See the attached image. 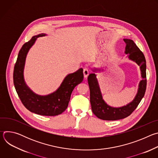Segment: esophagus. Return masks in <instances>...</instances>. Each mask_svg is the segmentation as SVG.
<instances>
[{"instance_id":"34e87169","label":"esophagus","mask_w":158,"mask_h":158,"mask_svg":"<svg viewBox=\"0 0 158 158\" xmlns=\"http://www.w3.org/2000/svg\"><path fill=\"white\" fill-rule=\"evenodd\" d=\"M83 74H84V77L85 78H87L88 75H89V71L87 68H84L83 69Z\"/></svg>"}]
</instances>
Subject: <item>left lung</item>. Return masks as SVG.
Wrapping results in <instances>:
<instances>
[{"instance_id":"left-lung-1","label":"left lung","mask_w":158,"mask_h":158,"mask_svg":"<svg viewBox=\"0 0 158 158\" xmlns=\"http://www.w3.org/2000/svg\"><path fill=\"white\" fill-rule=\"evenodd\" d=\"M126 43L125 53L129 54V58L136 62L139 66L143 80L141 81L138 92L136 98L127 105L121 107H112L102 99L98 81L94 73L90 74L87 78L90 90V102L93 113L99 119L106 121H116L124 119L132 114L136 109L144 96L146 85V62L142 51L136 44L131 39H124Z\"/></svg>"}]
</instances>
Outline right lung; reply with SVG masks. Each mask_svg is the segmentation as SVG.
Returning a JSON list of instances; mask_svg holds the SVG:
<instances>
[{"mask_svg":"<svg viewBox=\"0 0 158 158\" xmlns=\"http://www.w3.org/2000/svg\"><path fill=\"white\" fill-rule=\"evenodd\" d=\"M45 35L41 34L34 36L22 46L14 65L13 80L18 96L26 109L41 116H55L62 114L68 106L74 87L83 80V69L81 68L76 72L67 76L59 88L52 94L40 96L31 91L26 85L23 76L26 55L36 39Z\"/></svg>","mask_w":158,"mask_h":158,"instance_id":"1","label":"right lung"}]
</instances>
